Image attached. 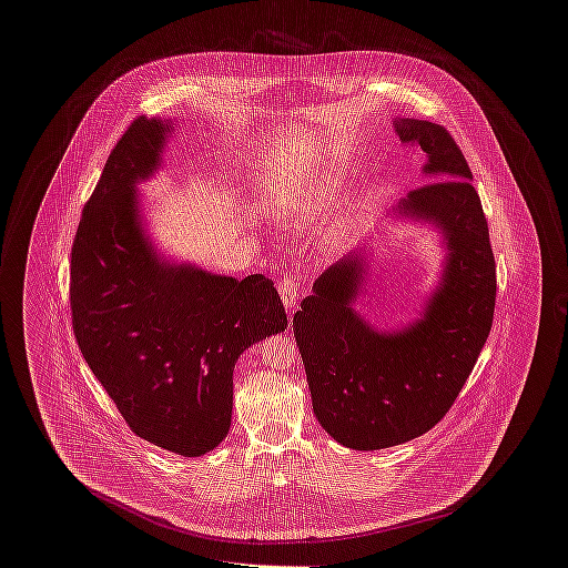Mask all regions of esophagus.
Segmentation results:
<instances>
[{
	"label": "esophagus",
	"instance_id": "34e87169",
	"mask_svg": "<svg viewBox=\"0 0 568 568\" xmlns=\"http://www.w3.org/2000/svg\"><path fill=\"white\" fill-rule=\"evenodd\" d=\"M278 294H281V300H283V304H285V308L290 311V315H292V311L296 308L297 304V292H300V283L294 281V278H283V281H278Z\"/></svg>",
	"mask_w": 568,
	"mask_h": 568
}]
</instances>
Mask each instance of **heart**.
Segmentation results:
<instances>
[{
  "label": "heart",
  "instance_id": "heart-1",
  "mask_svg": "<svg viewBox=\"0 0 568 568\" xmlns=\"http://www.w3.org/2000/svg\"><path fill=\"white\" fill-rule=\"evenodd\" d=\"M343 187V179H338V176H332V179H325L324 185H320L317 190H315V197H334L338 191Z\"/></svg>",
  "mask_w": 568,
  "mask_h": 568
}]
</instances>
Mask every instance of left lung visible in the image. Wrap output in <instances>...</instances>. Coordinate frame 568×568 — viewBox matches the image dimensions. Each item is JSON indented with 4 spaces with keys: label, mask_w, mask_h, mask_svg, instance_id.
I'll return each instance as SVG.
<instances>
[{
    "label": "left lung",
    "mask_w": 568,
    "mask_h": 568,
    "mask_svg": "<svg viewBox=\"0 0 568 568\" xmlns=\"http://www.w3.org/2000/svg\"><path fill=\"white\" fill-rule=\"evenodd\" d=\"M394 128L428 155L424 172L434 183L392 213L440 234L438 285L415 322L377 329L353 308L368 276L366 248L353 251L315 281L294 315L313 410L325 433L357 452L400 445L445 417L486 345L496 302L486 215L456 140L419 119H396Z\"/></svg>",
    "instance_id": "1"
}]
</instances>
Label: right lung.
I'll use <instances>...</instances> for the list:
<instances>
[{
    "label": "right lung",
    "mask_w": 568,
    "mask_h": 568,
    "mask_svg": "<svg viewBox=\"0 0 568 568\" xmlns=\"http://www.w3.org/2000/svg\"><path fill=\"white\" fill-rule=\"evenodd\" d=\"M172 121L140 116L116 142L72 244V325L93 375L140 438L197 458L227 436L234 364L287 327L264 274L243 281L163 260L135 185L162 165Z\"/></svg>",
    "instance_id": "add662e5"
}]
</instances>
